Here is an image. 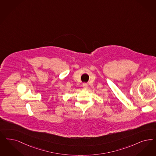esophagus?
<instances>
[{
    "instance_id": "obj_1",
    "label": "esophagus",
    "mask_w": 156,
    "mask_h": 156,
    "mask_svg": "<svg viewBox=\"0 0 156 156\" xmlns=\"http://www.w3.org/2000/svg\"><path fill=\"white\" fill-rule=\"evenodd\" d=\"M83 88H84V89H87L88 88V85L87 84H83Z\"/></svg>"
}]
</instances>
